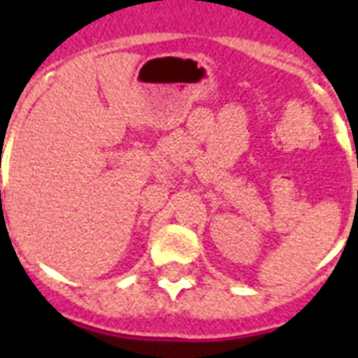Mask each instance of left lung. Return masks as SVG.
Segmentation results:
<instances>
[{
	"mask_svg": "<svg viewBox=\"0 0 358 358\" xmlns=\"http://www.w3.org/2000/svg\"><path fill=\"white\" fill-rule=\"evenodd\" d=\"M357 165H358V163H357Z\"/></svg>",
	"mask_w": 358,
	"mask_h": 358,
	"instance_id": "obj_1",
	"label": "left lung"
}]
</instances>
